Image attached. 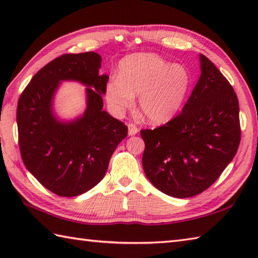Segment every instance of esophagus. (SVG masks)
<instances>
[{
  "mask_svg": "<svg viewBox=\"0 0 258 258\" xmlns=\"http://www.w3.org/2000/svg\"><path fill=\"white\" fill-rule=\"evenodd\" d=\"M127 126H128V135L132 136L139 132V127L134 123H128Z\"/></svg>",
  "mask_w": 258,
  "mask_h": 258,
  "instance_id": "1",
  "label": "esophagus"
}]
</instances>
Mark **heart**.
Returning <instances> with one entry per match:
<instances>
[{"label": "heart", "instance_id": "obj_1", "mask_svg": "<svg viewBox=\"0 0 258 258\" xmlns=\"http://www.w3.org/2000/svg\"><path fill=\"white\" fill-rule=\"evenodd\" d=\"M190 84L188 71L171 64L155 54L142 53L124 58L117 78L108 81L105 96L116 114L134 105L140 95V107L152 123H164L182 106Z\"/></svg>", "mask_w": 258, "mask_h": 258}]
</instances>
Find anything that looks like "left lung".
<instances>
[{"label":"left lung","instance_id":"left-lung-1","mask_svg":"<svg viewBox=\"0 0 258 258\" xmlns=\"http://www.w3.org/2000/svg\"><path fill=\"white\" fill-rule=\"evenodd\" d=\"M200 58L202 74L183 111L154 130H141L145 175L178 199L215 183L236 154L242 133L233 86L205 55Z\"/></svg>","mask_w":258,"mask_h":258}]
</instances>
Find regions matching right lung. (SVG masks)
<instances>
[{
  "label": "right lung",
  "instance_id": "obj_1",
  "mask_svg": "<svg viewBox=\"0 0 258 258\" xmlns=\"http://www.w3.org/2000/svg\"><path fill=\"white\" fill-rule=\"evenodd\" d=\"M101 56L94 52L63 54L33 76L16 109L19 146L25 167L45 188L63 197L85 193L101 182L127 126L103 111L108 76L98 75ZM88 85V108L71 123L51 113L59 80Z\"/></svg>",
  "mask_w": 258,
  "mask_h": 258
}]
</instances>
